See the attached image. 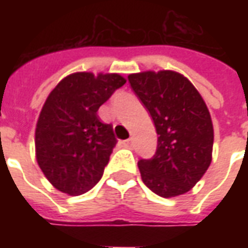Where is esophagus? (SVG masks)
Segmentation results:
<instances>
[{
	"label": "esophagus",
	"instance_id": "1",
	"mask_svg": "<svg viewBox=\"0 0 248 248\" xmlns=\"http://www.w3.org/2000/svg\"><path fill=\"white\" fill-rule=\"evenodd\" d=\"M133 143H134V140H133V138H129V140H124V147H131V146H133Z\"/></svg>",
	"mask_w": 248,
	"mask_h": 248
}]
</instances>
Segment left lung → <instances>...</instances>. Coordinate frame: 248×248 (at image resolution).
<instances>
[{
    "instance_id": "8db88e82",
    "label": "left lung",
    "mask_w": 248,
    "mask_h": 248,
    "mask_svg": "<svg viewBox=\"0 0 248 248\" xmlns=\"http://www.w3.org/2000/svg\"><path fill=\"white\" fill-rule=\"evenodd\" d=\"M129 82L158 134L154 156L138 162L142 181L163 198L190 191L207 171L213 154V122L203 98L177 71L130 74Z\"/></svg>"
}]
</instances>
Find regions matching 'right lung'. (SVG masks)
<instances>
[{
    "instance_id": "1",
    "label": "right lung",
    "mask_w": 248,
    "mask_h": 248,
    "mask_svg": "<svg viewBox=\"0 0 248 248\" xmlns=\"http://www.w3.org/2000/svg\"><path fill=\"white\" fill-rule=\"evenodd\" d=\"M126 79L119 74L74 73L49 94L35 127V156L47 181L81 195L102 178L117 140L97 111Z\"/></svg>"
}]
</instances>
